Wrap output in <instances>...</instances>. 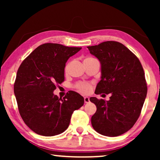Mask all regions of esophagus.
Segmentation results:
<instances>
[{"instance_id":"1","label":"esophagus","mask_w":160,"mask_h":160,"mask_svg":"<svg viewBox=\"0 0 160 160\" xmlns=\"http://www.w3.org/2000/svg\"><path fill=\"white\" fill-rule=\"evenodd\" d=\"M84 101H85V103H89L90 101V98H89L88 97H84Z\"/></svg>"}]
</instances>
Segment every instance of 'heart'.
I'll list each match as a JSON object with an SVG mask.
<instances>
[{"label":"heart","mask_w":160,"mask_h":160,"mask_svg":"<svg viewBox=\"0 0 160 160\" xmlns=\"http://www.w3.org/2000/svg\"><path fill=\"white\" fill-rule=\"evenodd\" d=\"M92 60H95V59L91 57H88V58H86L84 61H92ZM68 68H69V63H68L66 66V67H65V72H68ZM76 88L78 89V91L80 92L84 93V94H88L90 92L91 86L90 84L88 83L80 82V83H78L76 85Z\"/></svg>","instance_id":"b5f03b06"}]
</instances>
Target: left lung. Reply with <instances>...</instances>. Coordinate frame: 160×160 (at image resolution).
Segmentation results:
<instances>
[{
  "mask_svg": "<svg viewBox=\"0 0 160 160\" xmlns=\"http://www.w3.org/2000/svg\"><path fill=\"white\" fill-rule=\"evenodd\" d=\"M88 48L101 63V80L94 93L112 94L109 101L90 97L97 107L92 126L99 134L118 136L133 126L141 112L148 92L144 70L121 43L108 41Z\"/></svg>",
  "mask_w": 160,
  "mask_h": 160,
  "instance_id": "8db88e82",
  "label": "left lung"
}]
</instances>
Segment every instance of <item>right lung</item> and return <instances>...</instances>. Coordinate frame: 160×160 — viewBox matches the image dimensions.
I'll list each match as a JSON object with an SVG mask.
<instances>
[{
	"label": "right lung",
	"instance_id": "right-lung-1",
	"mask_svg": "<svg viewBox=\"0 0 160 160\" xmlns=\"http://www.w3.org/2000/svg\"><path fill=\"white\" fill-rule=\"evenodd\" d=\"M81 47L47 43L34 49L19 67L14 93L24 122L32 131L44 136L61 134L68 128L75 110L84 98L70 91L63 99L53 94L65 80L64 68L70 56Z\"/></svg>",
	"mask_w": 160,
	"mask_h": 160
}]
</instances>
